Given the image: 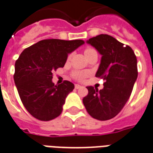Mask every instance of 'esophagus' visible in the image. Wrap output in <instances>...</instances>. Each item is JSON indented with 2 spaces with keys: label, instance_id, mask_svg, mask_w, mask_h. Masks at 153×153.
<instances>
[{
  "label": "esophagus",
  "instance_id": "obj_1",
  "mask_svg": "<svg viewBox=\"0 0 153 153\" xmlns=\"http://www.w3.org/2000/svg\"><path fill=\"white\" fill-rule=\"evenodd\" d=\"M74 88H76V89H79V88H82V86L79 85V84H75V85H74Z\"/></svg>",
  "mask_w": 153,
  "mask_h": 153
}]
</instances>
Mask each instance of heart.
Instances as JSON below:
<instances>
[{"mask_svg":"<svg viewBox=\"0 0 153 153\" xmlns=\"http://www.w3.org/2000/svg\"><path fill=\"white\" fill-rule=\"evenodd\" d=\"M91 50H93V49L92 48H87L85 50V53ZM73 75L74 79L78 80H82V79H84L88 75V72H86V71H74L73 73Z\"/></svg>","mask_w":153,"mask_h":153,"instance_id":"1","label":"heart"}]
</instances>
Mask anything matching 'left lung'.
Segmentation results:
<instances>
[{
  "mask_svg": "<svg viewBox=\"0 0 153 153\" xmlns=\"http://www.w3.org/2000/svg\"><path fill=\"white\" fill-rule=\"evenodd\" d=\"M101 55L96 77L105 80L104 88L87 87L88 94L82 99L87 111L100 121L114 117L130 98L138 77L137 59L132 48L114 38L101 34L87 40Z\"/></svg>",
  "mask_w": 153,
  "mask_h": 153,
  "instance_id": "obj_1",
  "label": "left lung"
}]
</instances>
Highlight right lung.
Segmentation results:
<instances>
[{
	"label": "right lung",
	"instance_id": "1",
	"mask_svg": "<svg viewBox=\"0 0 153 153\" xmlns=\"http://www.w3.org/2000/svg\"><path fill=\"white\" fill-rule=\"evenodd\" d=\"M83 44L81 39H44L20 54L13 79L22 104L34 117L50 121L62 114L65 98L74 85L70 81L54 85L53 71L63 67L68 54Z\"/></svg>",
	"mask_w": 153,
	"mask_h": 153
}]
</instances>
